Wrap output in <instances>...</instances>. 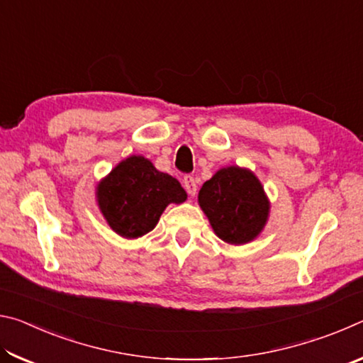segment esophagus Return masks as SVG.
Segmentation results:
<instances>
[{"label":"esophagus","instance_id":"esophagus-1","mask_svg":"<svg viewBox=\"0 0 363 363\" xmlns=\"http://www.w3.org/2000/svg\"><path fill=\"white\" fill-rule=\"evenodd\" d=\"M182 186H184V189L187 190V194L190 196H195V194H196V182H195V179H194L192 176H184Z\"/></svg>","mask_w":363,"mask_h":363}]
</instances>
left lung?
Instances as JSON below:
<instances>
[{"mask_svg":"<svg viewBox=\"0 0 363 363\" xmlns=\"http://www.w3.org/2000/svg\"><path fill=\"white\" fill-rule=\"evenodd\" d=\"M199 205L213 232L229 245L256 240L266 227L270 200L253 171L242 167L218 169L201 186Z\"/></svg>","mask_w":363,"mask_h":363,"instance_id":"8db88e82","label":"left lung"}]
</instances>
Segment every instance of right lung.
Wrapping results in <instances>:
<instances>
[{"instance_id": "1", "label": "right lung", "mask_w": 363, "mask_h": 363, "mask_svg": "<svg viewBox=\"0 0 363 363\" xmlns=\"http://www.w3.org/2000/svg\"><path fill=\"white\" fill-rule=\"evenodd\" d=\"M186 190L173 176L158 171L149 158L131 155L96 186V201L116 235L134 240L155 229L171 203H184Z\"/></svg>"}]
</instances>
